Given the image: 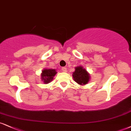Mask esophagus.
<instances>
[{"instance_id":"34e87169","label":"esophagus","mask_w":131,"mask_h":131,"mask_svg":"<svg viewBox=\"0 0 131 131\" xmlns=\"http://www.w3.org/2000/svg\"><path fill=\"white\" fill-rule=\"evenodd\" d=\"M61 70H62V71L64 72H67V68L66 67H63L62 68H61Z\"/></svg>"}]
</instances>
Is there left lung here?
Masks as SVG:
<instances>
[{
    "label": "left lung",
    "mask_w": 131,
    "mask_h": 131,
    "mask_svg": "<svg viewBox=\"0 0 131 131\" xmlns=\"http://www.w3.org/2000/svg\"><path fill=\"white\" fill-rule=\"evenodd\" d=\"M72 78L75 82L83 85L89 82L90 77L85 69L83 68L82 66H79L75 68V71L72 74Z\"/></svg>",
    "instance_id": "obj_1"
}]
</instances>
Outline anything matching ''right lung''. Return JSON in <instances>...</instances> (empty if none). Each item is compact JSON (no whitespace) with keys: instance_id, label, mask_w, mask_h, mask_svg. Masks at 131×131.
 I'll return each mask as SVG.
<instances>
[{"instance_id":"obj_1","label":"right lung","mask_w":131,"mask_h":131,"mask_svg":"<svg viewBox=\"0 0 131 131\" xmlns=\"http://www.w3.org/2000/svg\"><path fill=\"white\" fill-rule=\"evenodd\" d=\"M56 74V70L54 69H44L41 74L42 81L45 83H49L52 81Z\"/></svg>"}]
</instances>
